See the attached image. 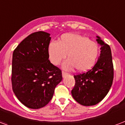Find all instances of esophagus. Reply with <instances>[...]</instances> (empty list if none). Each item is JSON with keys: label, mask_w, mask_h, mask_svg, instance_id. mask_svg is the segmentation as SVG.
I'll list each match as a JSON object with an SVG mask.
<instances>
[{"label": "esophagus", "mask_w": 125, "mask_h": 125, "mask_svg": "<svg viewBox=\"0 0 125 125\" xmlns=\"http://www.w3.org/2000/svg\"><path fill=\"white\" fill-rule=\"evenodd\" d=\"M67 74H68V73H65V71H62V77H65V76H66Z\"/></svg>", "instance_id": "obj_1"}]
</instances>
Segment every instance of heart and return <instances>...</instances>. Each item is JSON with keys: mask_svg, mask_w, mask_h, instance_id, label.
Masks as SVG:
<instances>
[{"mask_svg": "<svg viewBox=\"0 0 125 125\" xmlns=\"http://www.w3.org/2000/svg\"><path fill=\"white\" fill-rule=\"evenodd\" d=\"M48 53L50 62L58 65L65 59L63 68L71 70L76 68L79 72L90 69L96 62L99 54L98 44L88 38L75 33H65L61 36L58 42H50Z\"/></svg>", "mask_w": 125, "mask_h": 125, "instance_id": "obj_1", "label": "heart"}]
</instances>
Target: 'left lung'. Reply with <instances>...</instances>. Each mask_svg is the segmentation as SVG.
Listing matches in <instances>:
<instances>
[{
	"mask_svg": "<svg viewBox=\"0 0 125 125\" xmlns=\"http://www.w3.org/2000/svg\"><path fill=\"white\" fill-rule=\"evenodd\" d=\"M101 46L96 63L87 72L74 75L75 84L71 90L73 98L84 106L98 104L104 98L113 80V65L110 46L97 36Z\"/></svg>",
	"mask_w": 125,
	"mask_h": 125,
	"instance_id": "1",
	"label": "left lung"
}]
</instances>
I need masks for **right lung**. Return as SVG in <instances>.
Here are the masks:
<instances>
[{
  "mask_svg": "<svg viewBox=\"0 0 125 125\" xmlns=\"http://www.w3.org/2000/svg\"><path fill=\"white\" fill-rule=\"evenodd\" d=\"M50 34L38 31L18 44L12 56V90L19 100L31 109L47 105L62 80V71L48 60Z\"/></svg>",
  "mask_w": 125,
  "mask_h": 125,
  "instance_id": "1",
  "label": "right lung"
}]
</instances>
